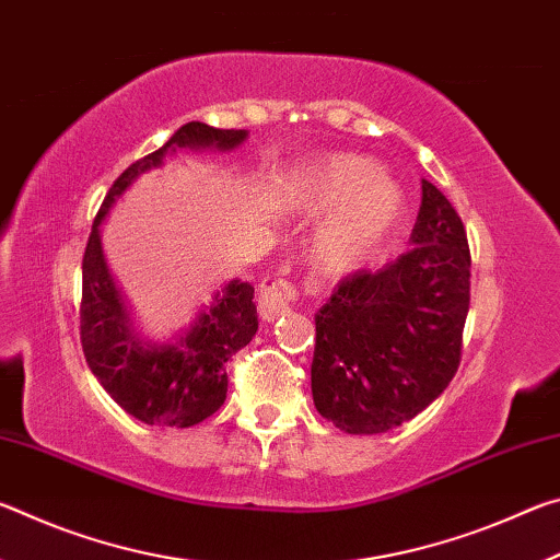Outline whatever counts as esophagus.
Returning a JSON list of instances; mask_svg holds the SVG:
<instances>
[{"label": "esophagus", "instance_id": "obj_1", "mask_svg": "<svg viewBox=\"0 0 560 560\" xmlns=\"http://www.w3.org/2000/svg\"><path fill=\"white\" fill-rule=\"evenodd\" d=\"M293 287L289 281L283 279H264L261 287H259V296H257V308H259V316L264 320H273L283 316L291 306V299H293Z\"/></svg>", "mask_w": 560, "mask_h": 560}]
</instances>
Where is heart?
Segmentation results:
<instances>
[{"mask_svg": "<svg viewBox=\"0 0 560 560\" xmlns=\"http://www.w3.org/2000/svg\"><path fill=\"white\" fill-rule=\"evenodd\" d=\"M303 210H336L318 234V259L330 271H348L385 242L402 214V195L381 177L373 160L334 155L308 165L291 187Z\"/></svg>", "mask_w": 560, "mask_h": 560, "instance_id": "obj_1", "label": "heart"}]
</instances>
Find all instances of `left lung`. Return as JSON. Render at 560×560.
I'll return each mask as SVG.
<instances>
[{
  "label": "left lung",
  "instance_id": "obj_1",
  "mask_svg": "<svg viewBox=\"0 0 560 560\" xmlns=\"http://www.w3.org/2000/svg\"><path fill=\"white\" fill-rule=\"evenodd\" d=\"M410 242L383 269L350 271L316 314L311 390L348 434L412 420L459 368L471 254L457 210L428 179Z\"/></svg>",
  "mask_w": 560,
  "mask_h": 560
}]
</instances>
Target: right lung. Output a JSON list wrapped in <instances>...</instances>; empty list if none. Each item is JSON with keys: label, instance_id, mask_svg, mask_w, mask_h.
Listing matches in <instances>:
<instances>
[{"label": "right lung", "instance_id": "1", "mask_svg": "<svg viewBox=\"0 0 560 560\" xmlns=\"http://www.w3.org/2000/svg\"><path fill=\"white\" fill-rule=\"evenodd\" d=\"M244 138L246 130H222L200 120L187 122L163 148L122 170L93 220L83 254L79 308L83 355L103 390L145 424L192 428L220 410L226 397V360L249 343L259 328L252 301L254 287L249 281H230L177 343L143 348L128 328L126 303L103 261L98 226L132 179L158 167L170 150H232Z\"/></svg>", "mask_w": 560, "mask_h": 560}]
</instances>
